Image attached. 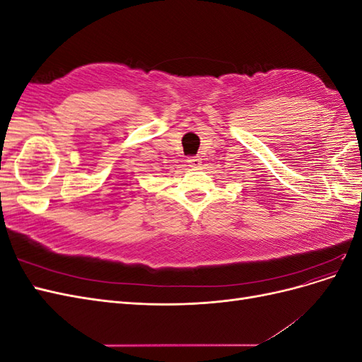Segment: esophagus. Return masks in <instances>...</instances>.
Masks as SVG:
<instances>
[{
  "instance_id": "esophagus-1",
  "label": "esophagus",
  "mask_w": 362,
  "mask_h": 362,
  "mask_svg": "<svg viewBox=\"0 0 362 362\" xmlns=\"http://www.w3.org/2000/svg\"><path fill=\"white\" fill-rule=\"evenodd\" d=\"M187 163H189L190 168H199L202 161H201L199 157H190V158L187 160Z\"/></svg>"
}]
</instances>
